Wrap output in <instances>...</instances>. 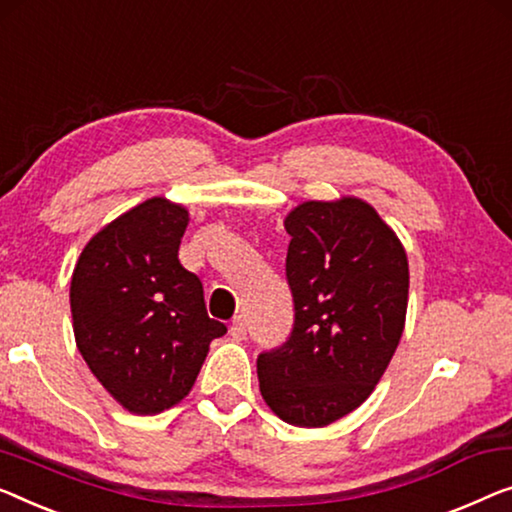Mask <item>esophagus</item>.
<instances>
[{"label": "esophagus", "mask_w": 512, "mask_h": 512, "mask_svg": "<svg viewBox=\"0 0 512 512\" xmlns=\"http://www.w3.org/2000/svg\"><path fill=\"white\" fill-rule=\"evenodd\" d=\"M231 337L238 339L242 342L244 337H247V321H244V316H235L233 323H231Z\"/></svg>", "instance_id": "34e87169"}]
</instances>
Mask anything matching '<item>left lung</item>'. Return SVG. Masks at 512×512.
Wrapping results in <instances>:
<instances>
[{
	"instance_id": "left-lung-1",
	"label": "left lung",
	"mask_w": 512,
	"mask_h": 512,
	"mask_svg": "<svg viewBox=\"0 0 512 512\" xmlns=\"http://www.w3.org/2000/svg\"><path fill=\"white\" fill-rule=\"evenodd\" d=\"M293 330L258 355L265 404L295 427H325L372 395L402 339L409 261L395 231L360 198L288 212Z\"/></svg>"
}]
</instances>
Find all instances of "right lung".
<instances>
[{
	"label": "right lung",
	"instance_id": "right-lung-1",
	"mask_svg": "<svg viewBox=\"0 0 512 512\" xmlns=\"http://www.w3.org/2000/svg\"><path fill=\"white\" fill-rule=\"evenodd\" d=\"M189 212L166 198L131 207L85 244L71 277L78 351L99 383L138 416L182 402L210 342L203 284L177 251Z\"/></svg>",
	"mask_w": 512,
	"mask_h": 512
}]
</instances>
